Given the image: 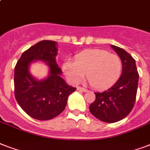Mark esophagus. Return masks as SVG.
<instances>
[{"instance_id": "34e87169", "label": "esophagus", "mask_w": 150, "mask_h": 150, "mask_svg": "<svg viewBox=\"0 0 150 150\" xmlns=\"http://www.w3.org/2000/svg\"><path fill=\"white\" fill-rule=\"evenodd\" d=\"M77 90H79V91H82V92H84V93H86V92H88V89H85V88H82V87H77Z\"/></svg>"}]
</instances>
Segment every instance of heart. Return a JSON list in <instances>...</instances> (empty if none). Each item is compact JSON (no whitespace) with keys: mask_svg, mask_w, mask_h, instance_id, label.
Here are the masks:
<instances>
[{"mask_svg":"<svg viewBox=\"0 0 150 150\" xmlns=\"http://www.w3.org/2000/svg\"><path fill=\"white\" fill-rule=\"evenodd\" d=\"M122 70V62L117 54L100 49H90L75 55L74 62L66 61L62 71L67 79L77 84L86 74L92 87L102 89L110 86L117 81Z\"/></svg>","mask_w":150,"mask_h":150,"instance_id":"1","label":"heart"}]
</instances>
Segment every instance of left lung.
<instances>
[{
	"instance_id": "1",
	"label": "left lung",
	"mask_w": 150,
	"mask_h": 150,
	"mask_svg": "<svg viewBox=\"0 0 150 150\" xmlns=\"http://www.w3.org/2000/svg\"><path fill=\"white\" fill-rule=\"evenodd\" d=\"M122 62V72L117 82L101 93H95L96 100L89 106L91 114L107 123L124 119L132 111L136 98L139 74L135 59L128 52L110 45Z\"/></svg>"
}]
</instances>
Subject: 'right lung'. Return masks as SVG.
Returning <instances> with one entry per match:
<instances>
[{
  "label": "right lung",
  "instance_id": "1",
  "mask_svg": "<svg viewBox=\"0 0 150 150\" xmlns=\"http://www.w3.org/2000/svg\"><path fill=\"white\" fill-rule=\"evenodd\" d=\"M57 43L42 40L22 54L15 68V96L18 103L28 115L40 121L54 118L63 111L68 96L76 88L61 78L62 71L57 63ZM42 61L49 68L47 77L39 80L31 75L33 63Z\"/></svg>",
  "mask_w": 150,
  "mask_h": 150
}]
</instances>
